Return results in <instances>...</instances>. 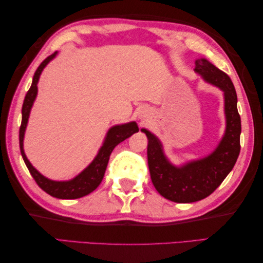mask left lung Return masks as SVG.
Listing matches in <instances>:
<instances>
[{
    "instance_id": "8db88e82",
    "label": "left lung",
    "mask_w": 263,
    "mask_h": 263,
    "mask_svg": "<svg viewBox=\"0 0 263 263\" xmlns=\"http://www.w3.org/2000/svg\"><path fill=\"white\" fill-rule=\"evenodd\" d=\"M195 71L223 92L226 130L214 152L200 160L175 166L164 155L160 140L147 129H141L148 137V165L154 186L161 196L175 203H193L209 197L233 169L240 154L241 119L233 83L205 58L196 60Z\"/></svg>"
}]
</instances>
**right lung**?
Returning <instances> with one entry per match:
<instances>
[{
	"instance_id": "obj_1",
	"label": "right lung",
	"mask_w": 263,
	"mask_h": 263,
	"mask_svg": "<svg viewBox=\"0 0 263 263\" xmlns=\"http://www.w3.org/2000/svg\"><path fill=\"white\" fill-rule=\"evenodd\" d=\"M57 52L49 55L45 60H43L38 68L34 72L31 87L29 88L27 96L24 98L23 107H22V123L20 127V149L22 157L24 160L25 165L30 171V174L36 180L42 190H44L50 196L59 198V199H77V198H81L84 196H87L88 193L93 192L100 185L101 180L105 176V171L107 164H108L109 156L113 149L121 143L122 141L128 139L129 136L139 132V127H137L136 122H128L124 124H118V126L111 127L108 133H107L106 139L103 141L102 147L99 150L98 155L94 158L93 162L89 164L85 170L80 172L78 176L71 180H65V182H57V180H51L46 178L40 174L34 167L31 165V163L25 156L24 149H23V140H24V133L25 128H27L30 110L33 105L34 99L37 96V84L40 80L41 73L44 70V67L49 64L50 60H52Z\"/></svg>"
}]
</instances>
